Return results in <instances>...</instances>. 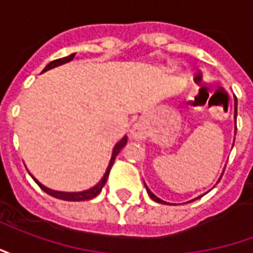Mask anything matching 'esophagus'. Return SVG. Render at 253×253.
I'll use <instances>...</instances> for the list:
<instances>
[{"mask_svg":"<svg viewBox=\"0 0 253 253\" xmlns=\"http://www.w3.org/2000/svg\"><path fill=\"white\" fill-rule=\"evenodd\" d=\"M130 135H131L132 139H137V141H139V139H145L146 135H148V131H146L145 125L141 123V122L135 123V125L132 126L131 131H130Z\"/></svg>","mask_w":253,"mask_h":253,"instance_id":"obj_1","label":"esophagus"}]
</instances>
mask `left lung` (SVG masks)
<instances>
[{"label": "left lung", "mask_w": 253, "mask_h": 253, "mask_svg": "<svg viewBox=\"0 0 253 253\" xmlns=\"http://www.w3.org/2000/svg\"><path fill=\"white\" fill-rule=\"evenodd\" d=\"M236 119H237V99H236V96H234V135H236V131H237V126H236ZM234 139H236V138H234ZM234 139H233V145H234ZM233 145H232V148H233ZM223 170H225V168H223ZM223 170H222V173H223ZM222 173H221V177H222ZM221 177L218 179V181L221 180ZM218 181H217V183H218ZM143 184H145V188H146V191H148L149 196H150V198H152V199H153L154 202H157V203H164V205H169L168 202L163 201V199H160L159 196L154 195L153 192L149 190V187L146 186V183H145V181H143ZM203 195H205V194H203ZM201 196H198V198H195V199H199ZM195 199H192V201H188V202H187V203H190V202H194V201H195Z\"/></svg>", "instance_id": "obj_1"}]
</instances>
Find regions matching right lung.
<instances>
[{
  "instance_id": "right-lung-1",
  "label": "right lung",
  "mask_w": 253,
  "mask_h": 253,
  "mask_svg": "<svg viewBox=\"0 0 253 253\" xmlns=\"http://www.w3.org/2000/svg\"><path fill=\"white\" fill-rule=\"evenodd\" d=\"M74 57H76V52H73V54H70L69 57H65V58H59V59H55V61H52V62H50L48 65H47L46 67H44V70L42 73L47 72V70H51V69H54V67L57 66H61V65H63V63H67L70 62V61H73L74 59ZM127 143V135H125V137L122 138L119 142H116V145L114 146V149H112V156H111V160L110 163H108V167H107V169H105V173L103 175V177H101V180L96 184V186H93L92 188H89V190H85V191H78V192H65V191H55V190H51V188H48V187L43 186L41 181L38 180V179H35L34 176H32V179L36 181V184L41 187L42 190L44 191L46 194H48V195L54 196V198H58V199H62V201H69V202H80V201H89V199H93L94 196H97L101 192V190H103V187H104L105 181H107V179H108V175H110V170L111 168H112V165H114V161H115L116 156L119 154V152H121L122 149L126 146Z\"/></svg>"
}]
</instances>
